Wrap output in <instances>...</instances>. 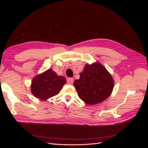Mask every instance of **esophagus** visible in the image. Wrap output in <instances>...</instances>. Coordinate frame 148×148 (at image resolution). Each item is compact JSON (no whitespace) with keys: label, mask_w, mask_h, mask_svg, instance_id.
Returning <instances> with one entry per match:
<instances>
[{"label":"esophagus","mask_w":148,"mask_h":148,"mask_svg":"<svg viewBox=\"0 0 148 148\" xmlns=\"http://www.w3.org/2000/svg\"><path fill=\"white\" fill-rule=\"evenodd\" d=\"M73 82H74V79H73V78H69L68 79H67V80H66L67 83L69 84H73Z\"/></svg>","instance_id":"34e87169"}]
</instances>
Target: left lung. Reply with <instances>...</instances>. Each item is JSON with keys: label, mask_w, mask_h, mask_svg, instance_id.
<instances>
[{"label": "left lung", "mask_w": 148, "mask_h": 148, "mask_svg": "<svg viewBox=\"0 0 148 148\" xmlns=\"http://www.w3.org/2000/svg\"><path fill=\"white\" fill-rule=\"evenodd\" d=\"M73 85L80 99L88 104L93 105L109 97L114 82L105 67L96 62L86 65L79 79H75Z\"/></svg>", "instance_id": "left-lung-1"}]
</instances>
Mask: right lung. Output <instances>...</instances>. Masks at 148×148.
<instances>
[{
  "instance_id": "obj_1",
  "label": "right lung",
  "mask_w": 148,
  "mask_h": 148,
  "mask_svg": "<svg viewBox=\"0 0 148 148\" xmlns=\"http://www.w3.org/2000/svg\"><path fill=\"white\" fill-rule=\"evenodd\" d=\"M65 83V77L58 76L52 69H49L33 78L31 92L35 97L46 100L58 95Z\"/></svg>"
}]
</instances>
